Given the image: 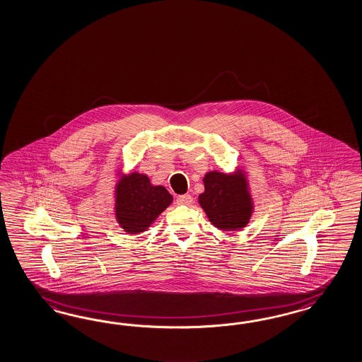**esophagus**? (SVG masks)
I'll list each match as a JSON object with an SVG mask.
<instances>
[{
	"mask_svg": "<svg viewBox=\"0 0 362 362\" xmlns=\"http://www.w3.org/2000/svg\"><path fill=\"white\" fill-rule=\"evenodd\" d=\"M193 202V197L190 194H182L177 197V204L178 205H190Z\"/></svg>",
	"mask_w": 362,
	"mask_h": 362,
	"instance_id": "34e87169",
	"label": "esophagus"
}]
</instances>
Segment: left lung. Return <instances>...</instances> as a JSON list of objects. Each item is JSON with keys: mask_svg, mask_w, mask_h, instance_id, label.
Instances as JSON below:
<instances>
[{"mask_svg": "<svg viewBox=\"0 0 362 362\" xmlns=\"http://www.w3.org/2000/svg\"><path fill=\"white\" fill-rule=\"evenodd\" d=\"M204 184L199 205L209 221L225 231L245 228L252 211L246 182L243 185L235 177L214 170L207 173Z\"/></svg>", "mask_w": 362, "mask_h": 362, "instance_id": "8db88e82", "label": "left lung"}]
</instances>
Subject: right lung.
<instances>
[{
  "label": "right lung",
  "instance_id": "right-lung-1",
  "mask_svg": "<svg viewBox=\"0 0 362 362\" xmlns=\"http://www.w3.org/2000/svg\"><path fill=\"white\" fill-rule=\"evenodd\" d=\"M164 186H153L145 175L132 173L119 184L116 218L129 234L143 233L172 204Z\"/></svg>",
  "mask_w": 362,
  "mask_h": 362
}]
</instances>
